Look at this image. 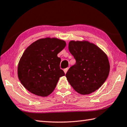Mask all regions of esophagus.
<instances>
[{
  "mask_svg": "<svg viewBox=\"0 0 127 127\" xmlns=\"http://www.w3.org/2000/svg\"><path fill=\"white\" fill-rule=\"evenodd\" d=\"M68 69V68L67 67V68H65V69L64 70V72L65 73V74H66V72H67Z\"/></svg>",
  "mask_w": 127,
  "mask_h": 127,
  "instance_id": "esophagus-1",
  "label": "esophagus"
}]
</instances>
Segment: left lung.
<instances>
[{"mask_svg": "<svg viewBox=\"0 0 127 127\" xmlns=\"http://www.w3.org/2000/svg\"><path fill=\"white\" fill-rule=\"evenodd\" d=\"M68 50L76 60L66 74L68 83L81 94L94 92L101 87L109 74L107 56L88 41H70Z\"/></svg>", "mask_w": 127, "mask_h": 127, "instance_id": "1", "label": "left lung"}]
</instances>
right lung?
Listing matches in <instances>:
<instances>
[{
	"label": "right lung",
	"mask_w": 127,
	"mask_h": 127,
	"mask_svg": "<svg viewBox=\"0 0 127 127\" xmlns=\"http://www.w3.org/2000/svg\"><path fill=\"white\" fill-rule=\"evenodd\" d=\"M66 42L55 38L37 40L24 51L18 66V76L29 92L38 96H47L65 75L60 67L57 54L65 47Z\"/></svg>",
	"instance_id": "obj_1"
}]
</instances>
